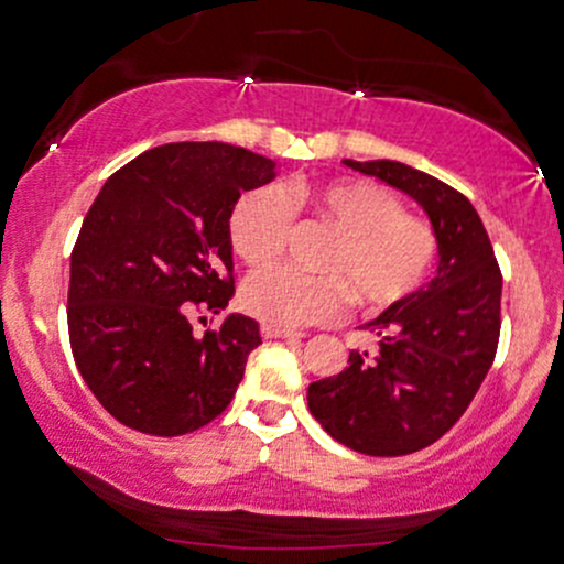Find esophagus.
Here are the masks:
<instances>
[{"label":"esophagus","mask_w":564,"mask_h":564,"mask_svg":"<svg viewBox=\"0 0 564 564\" xmlns=\"http://www.w3.org/2000/svg\"><path fill=\"white\" fill-rule=\"evenodd\" d=\"M260 334H263V339H301V334H295V330L280 328V325H271V323L260 325Z\"/></svg>","instance_id":"34e87169"}]
</instances>
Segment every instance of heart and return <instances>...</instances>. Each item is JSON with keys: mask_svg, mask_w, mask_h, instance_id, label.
Listing matches in <instances>:
<instances>
[{"mask_svg": "<svg viewBox=\"0 0 564 564\" xmlns=\"http://www.w3.org/2000/svg\"><path fill=\"white\" fill-rule=\"evenodd\" d=\"M295 206L315 208L341 234L323 263L340 280H310L284 265L258 271L243 282L241 301L260 321L280 328L328 323L345 310V284L364 304L388 306L426 280L437 252L434 234L421 219L408 217L386 187L367 178L263 184L243 193L228 217L230 247L243 263L265 265L282 252Z\"/></svg>", "mask_w": 564, "mask_h": 564, "instance_id": "b5f03b06", "label": "heart"}]
</instances>
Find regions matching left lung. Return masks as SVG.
<instances>
[{
    "instance_id": "8db88e82",
    "label": "left lung",
    "mask_w": 564,
    "mask_h": 564,
    "mask_svg": "<svg viewBox=\"0 0 564 564\" xmlns=\"http://www.w3.org/2000/svg\"><path fill=\"white\" fill-rule=\"evenodd\" d=\"M423 206L440 263L426 288L367 323L380 352L312 382L306 402L336 443L367 456H404L437 443L464 415L499 341L502 274L478 212L458 189L404 162L345 160Z\"/></svg>"
}]
</instances>
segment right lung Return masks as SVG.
I'll return each instance as SVG.
<instances>
[{
	"instance_id": "right-lung-1",
	"label": "right lung",
	"mask_w": 564,
	"mask_h": 564,
	"mask_svg": "<svg viewBox=\"0 0 564 564\" xmlns=\"http://www.w3.org/2000/svg\"><path fill=\"white\" fill-rule=\"evenodd\" d=\"M276 162L230 143H165L102 184L69 254L67 328L75 367L97 402L135 432L178 437L230 404L252 317L195 334V312L234 295L228 217Z\"/></svg>"
}]
</instances>
